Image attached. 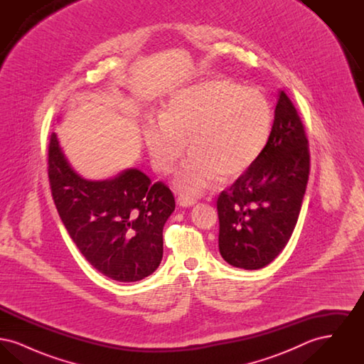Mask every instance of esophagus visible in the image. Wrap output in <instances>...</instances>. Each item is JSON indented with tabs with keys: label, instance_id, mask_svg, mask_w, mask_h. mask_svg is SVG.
Returning <instances> with one entry per match:
<instances>
[{
	"label": "esophagus",
	"instance_id": "obj_1",
	"mask_svg": "<svg viewBox=\"0 0 364 364\" xmlns=\"http://www.w3.org/2000/svg\"><path fill=\"white\" fill-rule=\"evenodd\" d=\"M196 203V199L187 196V195H178L177 196V205L183 206V208H190L192 205Z\"/></svg>",
	"mask_w": 364,
	"mask_h": 364
}]
</instances>
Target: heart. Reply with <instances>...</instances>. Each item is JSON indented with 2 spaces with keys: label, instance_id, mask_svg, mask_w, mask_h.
I'll use <instances>...</instances> for the list:
<instances>
[{
  "label": "heart",
  "instance_id": "obj_1",
  "mask_svg": "<svg viewBox=\"0 0 364 364\" xmlns=\"http://www.w3.org/2000/svg\"><path fill=\"white\" fill-rule=\"evenodd\" d=\"M272 125V105L259 90L210 77L176 91L161 119L143 125V139L161 173L173 171L188 140L192 154L176 186L199 193L217 176L229 178L245 171L264 149Z\"/></svg>",
  "mask_w": 364,
  "mask_h": 364
}]
</instances>
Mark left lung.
<instances>
[{
  "label": "left lung",
  "mask_w": 364,
  "mask_h": 364,
  "mask_svg": "<svg viewBox=\"0 0 364 364\" xmlns=\"http://www.w3.org/2000/svg\"><path fill=\"white\" fill-rule=\"evenodd\" d=\"M309 174L303 122L289 97L279 91L264 149L217 200L218 247L229 264L257 270L276 259L292 236Z\"/></svg>",
  "instance_id": "obj_1"
}]
</instances>
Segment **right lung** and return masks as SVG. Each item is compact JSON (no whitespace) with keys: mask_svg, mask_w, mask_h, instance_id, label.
Returning a JSON list of instances; mask_svg holds the SVG:
<instances>
[{"mask_svg":"<svg viewBox=\"0 0 364 364\" xmlns=\"http://www.w3.org/2000/svg\"><path fill=\"white\" fill-rule=\"evenodd\" d=\"M48 165L54 205L83 257L120 282L153 274L164 254V225L176 206L169 187L153 184L138 169L86 180L70 168L54 132Z\"/></svg>","mask_w":364,"mask_h":364,"instance_id":"add662e5","label":"right lung"}]
</instances>
